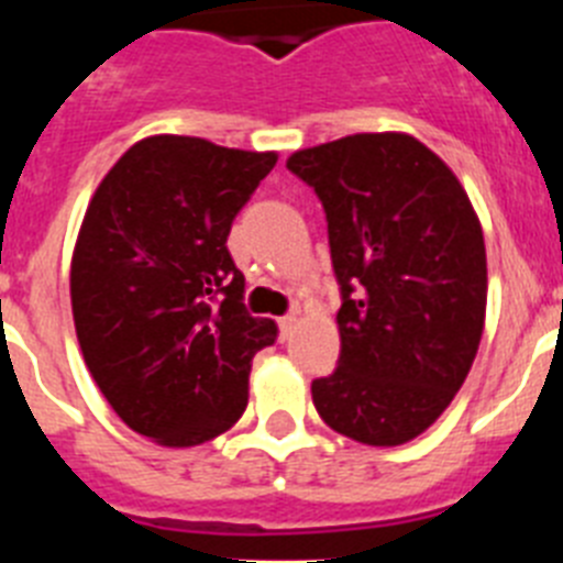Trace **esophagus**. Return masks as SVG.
<instances>
[{
	"instance_id": "34e87169",
	"label": "esophagus",
	"mask_w": 563,
	"mask_h": 563,
	"mask_svg": "<svg viewBox=\"0 0 563 563\" xmlns=\"http://www.w3.org/2000/svg\"><path fill=\"white\" fill-rule=\"evenodd\" d=\"M296 321H298L296 312H287V316L278 318V335H282V338L290 335V332L296 330Z\"/></svg>"
}]
</instances>
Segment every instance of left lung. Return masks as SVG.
<instances>
[{
    "label": "left lung",
    "mask_w": 563,
    "mask_h": 563,
    "mask_svg": "<svg viewBox=\"0 0 563 563\" xmlns=\"http://www.w3.org/2000/svg\"><path fill=\"white\" fill-rule=\"evenodd\" d=\"M287 168L327 213L341 290L338 369L312 402L366 445L415 440L465 383L485 327L479 220L460 180L409 134H350Z\"/></svg>",
    "instance_id": "obj_1"
}]
</instances>
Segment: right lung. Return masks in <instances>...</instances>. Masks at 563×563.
Listing matches in <instances>:
<instances>
[{"instance_id": "add662e5", "label": "right lung", "mask_w": 563, "mask_h": 563, "mask_svg": "<svg viewBox=\"0 0 563 563\" xmlns=\"http://www.w3.org/2000/svg\"><path fill=\"white\" fill-rule=\"evenodd\" d=\"M273 166V152L157 134L134 143L89 202L69 273L78 343L114 415L161 445L231 429L253 355L276 341L271 318L247 312L228 251Z\"/></svg>"}]
</instances>
